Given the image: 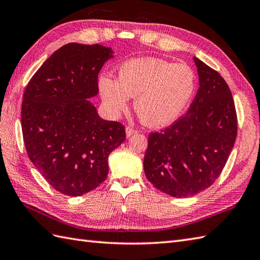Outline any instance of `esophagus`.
Segmentation results:
<instances>
[{"label":"esophagus","instance_id":"obj_1","mask_svg":"<svg viewBox=\"0 0 260 260\" xmlns=\"http://www.w3.org/2000/svg\"><path fill=\"white\" fill-rule=\"evenodd\" d=\"M125 131H126V137H127V138L131 137V136H133L134 134H136V133H137L136 129L132 128V127H128V126L125 128Z\"/></svg>","mask_w":260,"mask_h":260}]
</instances>
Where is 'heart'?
<instances>
[{"label":"heart","mask_w":260,"mask_h":260,"mask_svg":"<svg viewBox=\"0 0 260 260\" xmlns=\"http://www.w3.org/2000/svg\"><path fill=\"white\" fill-rule=\"evenodd\" d=\"M196 86L189 65L156 57L129 59L118 68V78L103 75L99 80L101 98L110 113L118 115L135 96L137 115L153 127L167 126L182 116Z\"/></svg>","instance_id":"1"}]
</instances>
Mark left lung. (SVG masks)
<instances>
[{
    "mask_svg": "<svg viewBox=\"0 0 260 260\" xmlns=\"http://www.w3.org/2000/svg\"><path fill=\"white\" fill-rule=\"evenodd\" d=\"M199 88L186 115L150 133L144 157L147 179L165 194L190 197L218 178L237 135V115L227 83L194 57Z\"/></svg>",
    "mask_w": 260,
    "mask_h": 260,
    "instance_id": "obj_1",
    "label": "left lung"
}]
</instances>
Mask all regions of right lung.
I'll return each instance as SVG.
<instances>
[{
	"instance_id": "1",
	"label": "right lung",
	"mask_w": 260,
	"mask_h": 260,
	"mask_svg": "<svg viewBox=\"0 0 260 260\" xmlns=\"http://www.w3.org/2000/svg\"><path fill=\"white\" fill-rule=\"evenodd\" d=\"M111 47L69 43L48 57L23 95L21 123L29 159L53 188L82 196L107 177L108 155L126 140L118 122L100 117L99 94Z\"/></svg>"
}]
</instances>
